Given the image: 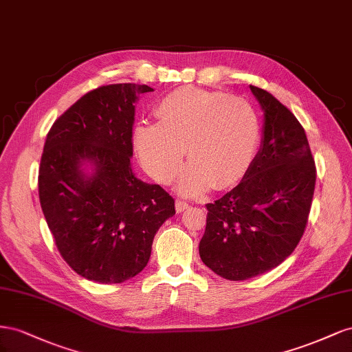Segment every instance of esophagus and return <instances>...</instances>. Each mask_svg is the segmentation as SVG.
I'll use <instances>...</instances> for the list:
<instances>
[{"label":"esophagus","instance_id":"1","mask_svg":"<svg viewBox=\"0 0 352 352\" xmlns=\"http://www.w3.org/2000/svg\"><path fill=\"white\" fill-rule=\"evenodd\" d=\"M187 208H188V204L184 202V200H177V202H175L177 212H183V210H186Z\"/></svg>","mask_w":352,"mask_h":352}]
</instances>
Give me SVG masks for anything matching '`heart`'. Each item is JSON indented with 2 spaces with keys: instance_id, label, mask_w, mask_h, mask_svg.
<instances>
[{
  "instance_id": "1",
  "label": "heart",
  "mask_w": 352,
  "mask_h": 352,
  "mask_svg": "<svg viewBox=\"0 0 352 352\" xmlns=\"http://www.w3.org/2000/svg\"><path fill=\"white\" fill-rule=\"evenodd\" d=\"M156 116L159 124L135 126L134 146L140 164L160 184L175 178L184 148L190 164L177 184L184 196L233 186L252 164L259 119L245 98L183 87L160 100Z\"/></svg>"
}]
</instances>
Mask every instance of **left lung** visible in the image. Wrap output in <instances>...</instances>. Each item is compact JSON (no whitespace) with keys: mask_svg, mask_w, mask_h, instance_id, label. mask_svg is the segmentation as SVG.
<instances>
[{"mask_svg":"<svg viewBox=\"0 0 352 352\" xmlns=\"http://www.w3.org/2000/svg\"><path fill=\"white\" fill-rule=\"evenodd\" d=\"M250 91L264 112L263 140L232 192L208 204L202 263L227 280H248L294 252L308 221L316 166L302 125L263 88Z\"/></svg>","mask_w":352,"mask_h":352,"instance_id":"8db88e82","label":"left lung"}]
</instances>
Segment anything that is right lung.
Masks as SVG:
<instances>
[{
    "label": "right lung",
    "instance_id": "right-lung-1",
    "mask_svg": "<svg viewBox=\"0 0 352 352\" xmlns=\"http://www.w3.org/2000/svg\"><path fill=\"white\" fill-rule=\"evenodd\" d=\"M147 85L87 93L53 124L39 165V202L60 255L97 283H122L147 265L155 234L175 215L159 184L131 168L133 126Z\"/></svg>",
    "mask_w": 352,
    "mask_h": 352
}]
</instances>
